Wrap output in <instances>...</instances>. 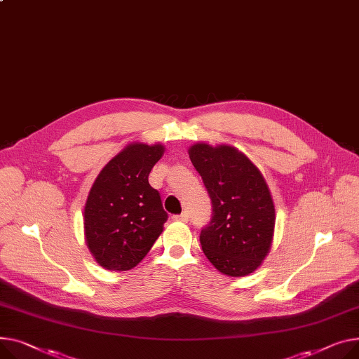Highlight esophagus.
<instances>
[{
  "instance_id": "obj_1",
  "label": "esophagus",
  "mask_w": 359,
  "mask_h": 359,
  "mask_svg": "<svg viewBox=\"0 0 359 359\" xmlns=\"http://www.w3.org/2000/svg\"><path fill=\"white\" fill-rule=\"evenodd\" d=\"M173 221H180V222H187L189 221V213L187 212H183L180 215H173L172 217Z\"/></svg>"
}]
</instances>
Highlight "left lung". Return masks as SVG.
<instances>
[{"mask_svg": "<svg viewBox=\"0 0 359 359\" xmlns=\"http://www.w3.org/2000/svg\"><path fill=\"white\" fill-rule=\"evenodd\" d=\"M212 202V218L201 245L221 273L243 277L255 271L271 248L276 210L257 167L233 147L195 144L189 149Z\"/></svg>", "mask_w": 359, "mask_h": 359, "instance_id": "8db88e82", "label": "left lung"}]
</instances>
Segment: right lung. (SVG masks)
<instances>
[{
    "label": "right lung",
    "mask_w": 359,
    "mask_h": 359,
    "mask_svg": "<svg viewBox=\"0 0 359 359\" xmlns=\"http://www.w3.org/2000/svg\"><path fill=\"white\" fill-rule=\"evenodd\" d=\"M163 146L135 142L118 153L92 184L85 205L86 245L112 271L135 267L163 232L167 212L149 175Z\"/></svg>",
    "instance_id": "add662e5"
}]
</instances>
